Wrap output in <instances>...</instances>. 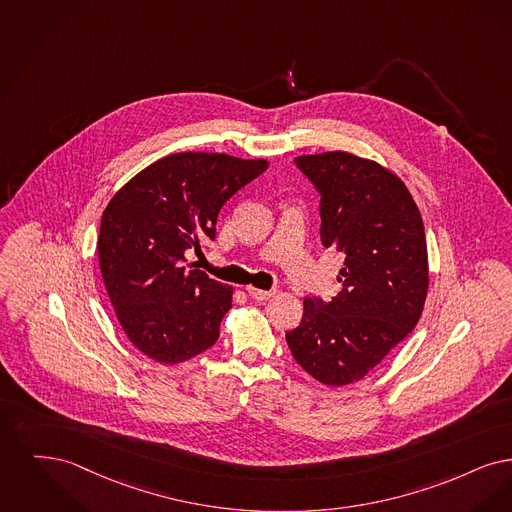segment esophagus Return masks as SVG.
<instances>
[{
    "label": "esophagus",
    "mask_w": 512,
    "mask_h": 512,
    "mask_svg": "<svg viewBox=\"0 0 512 512\" xmlns=\"http://www.w3.org/2000/svg\"><path fill=\"white\" fill-rule=\"evenodd\" d=\"M246 292L250 294V298H254V300H260V302L269 300V298L273 296V290L256 289V287H246Z\"/></svg>",
    "instance_id": "34e87169"
}]
</instances>
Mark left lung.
<instances>
[{
  "mask_svg": "<svg viewBox=\"0 0 512 512\" xmlns=\"http://www.w3.org/2000/svg\"><path fill=\"white\" fill-rule=\"evenodd\" d=\"M321 195V243L344 252L342 290L304 300L287 333L298 365L327 386L361 380L411 333L428 292L423 218L409 189L375 160L331 151L296 156Z\"/></svg>",
  "mask_w": 512,
  "mask_h": 512,
  "instance_id": "obj_1",
  "label": "left lung"
}]
</instances>
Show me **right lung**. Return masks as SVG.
<instances>
[{"label": "right lung", "mask_w": 512, "mask_h": 512, "mask_svg": "<svg viewBox=\"0 0 512 512\" xmlns=\"http://www.w3.org/2000/svg\"><path fill=\"white\" fill-rule=\"evenodd\" d=\"M267 160L176 153L141 170L107 204L99 266L112 308L139 352L181 363L216 344L233 289L185 267V250L214 241L223 204L264 174Z\"/></svg>", "instance_id": "right-lung-1"}]
</instances>
